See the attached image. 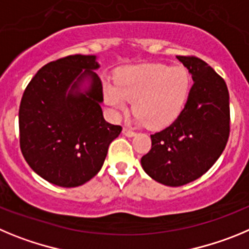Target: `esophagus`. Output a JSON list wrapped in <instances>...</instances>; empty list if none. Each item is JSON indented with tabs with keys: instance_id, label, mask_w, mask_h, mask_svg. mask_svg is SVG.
Instances as JSON below:
<instances>
[{
	"instance_id": "1",
	"label": "esophagus",
	"mask_w": 249,
	"mask_h": 249,
	"mask_svg": "<svg viewBox=\"0 0 249 249\" xmlns=\"http://www.w3.org/2000/svg\"><path fill=\"white\" fill-rule=\"evenodd\" d=\"M123 134H124L125 136H129V138L135 135V133H134L133 130H130L129 127H124V129H123Z\"/></svg>"
}]
</instances>
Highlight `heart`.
I'll list each match as a JSON object with an SVG mask.
<instances>
[{
  "instance_id": "1",
  "label": "heart",
  "mask_w": 249,
  "mask_h": 249,
  "mask_svg": "<svg viewBox=\"0 0 249 249\" xmlns=\"http://www.w3.org/2000/svg\"><path fill=\"white\" fill-rule=\"evenodd\" d=\"M189 86V74L182 67L144 64L124 69L118 77V83L107 80L104 99L116 113L126 111L130 100H133L136 122L158 129L178 118Z\"/></svg>"
}]
</instances>
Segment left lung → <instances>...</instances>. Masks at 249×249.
I'll list each match as a JSON object with an SVG mask.
<instances>
[{"label": "left lung", "instance_id": "8db88e82", "mask_svg": "<svg viewBox=\"0 0 249 249\" xmlns=\"http://www.w3.org/2000/svg\"><path fill=\"white\" fill-rule=\"evenodd\" d=\"M192 84L185 108L170 126L151 135V149L141 158L144 171L166 186L201 178L225 150L230 136V93L226 82L200 58L178 55Z\"/></svg>", "mask_w": 249, "mask_h": 249}]
</instances>
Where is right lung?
<instances>
[{
  "mask_svg": "<svg viewBox=\"0 0 249 249\" xmlns=\"http://www.w3.org/2000/svg\"><path fill=\"white\" fill-rule=\"evenodd\" d=\"M95 55L74 54L42 67L18 111L19 146L31 169L48 182L77 187L102 169L109 145L122 133L105 122L103 84ZM89 88L80 90L82 82Z\"/></svg>",
  "mask_w": 249,
  "mask_h": 249,
  "instance_id": "add662e5",
  "label": "right lung"
}]
</instances>
